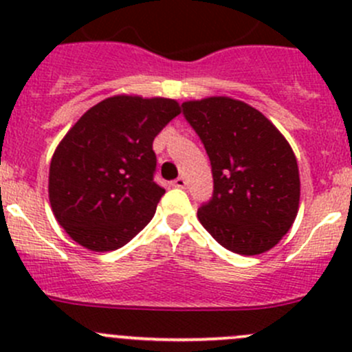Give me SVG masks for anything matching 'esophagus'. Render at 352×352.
Here are the masks:
<instances>
[{
  "label": "esophagus",
  "mask_w": 352,
  "mask_h": 352,
  "mask_svg": "<svg viewBox=\"0 0 352 352\" xmlns=\"http://www.w3.org/2000/svg\"><path fill=\"white\" fill-rule=\"evenodd\" d=\"M172 186H173V187H177V189H184V187L187 186V180L184 179V177H179V179L173 180Z\"/></svg>",
  "instance_id": "esophagus-1"
}]
</instances>
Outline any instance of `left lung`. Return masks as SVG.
Wrapping results in <instances>:
<instances>
[{"mask_svg":"<svg viewBox=\"0 0 352 352\" xmlns=\"http://www.w3.org/2000/svg\"><path fill=\"white\" fill-rule=\"evenodd\" d=\"M184 117L211 162L214 190L197 211L212 239L240 255H257L289 232L300 206L296 156L257 109L230 97L184 102Z\"/></svg>","mask_w":352,"mask_h":352,"instance_id":"8db88e82","label":"left lung"}]
</instances>
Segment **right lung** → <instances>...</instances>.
<instances>
[{
    "label": "right lung",
    "mask_w": 352,
    "mask_h": 352,
    "mask_svg": "<svg viewBox=\"0 0 352 352\" xmlns=\"http://www.w3.org/2000/svg\"><path fill=\"white\" fill-rule=\"evenodd\" d=\"M180 113L172 98L117 95L78 119L56 148L49 201L67 235L94 252L120 248L155 216L156 134Z\"/></svg>",
    "instance_id": "1"
}]
</instances>
